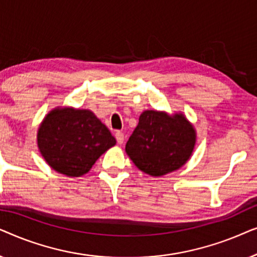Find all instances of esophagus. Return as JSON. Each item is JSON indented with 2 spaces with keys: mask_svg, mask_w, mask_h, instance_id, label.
Listing matches in <instances>:
<instances>
[{
  "mask_svg": "<svg viewBox=\"0 0 257 257\" xmlns=\"http://www.w3.org/2000/svg\"><path fill=\"white\" fill-rule=\"evenodd\" d=\"M115 139H117V143L118 144L124 143V133L120 132V131L115 132Z\"/></svg>",
  "mask_w": 257,
  "mask_h": 257,
  "instance_id": "esophagus-1",
  "label": "esophagus"
}]
</instances>
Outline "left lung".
Here are the masks:
<instances>
[{"label": "left lung", "mask_w": 257, "mask_h": 257, "mask_svg": "<svg viewBox=\"0 0 257 257\" xmlns=\"http://www.w3.org/2000/svg\"><path fill=\"white\" fill-rule=\"evenodd\" d=\"M195 145V131L184 114L147 110L126 143V153L137 167L153 177L180 168Z\"/></svg>", "instance_id": "obj_1"}]
</instances>
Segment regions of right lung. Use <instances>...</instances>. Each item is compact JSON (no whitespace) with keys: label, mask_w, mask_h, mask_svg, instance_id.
Instances as JSON below:
<instances>
[{"label":"right lung","mask_w":257,"mask_h":257,"mask_svg":"<svg viewBox=\"0 0 257 257\" xmlns=\"http://www.w3.org/2000/svg\"><path fill=\"white\" fill-rule=\"evenodd\" d=\"M37 143L51 168L68 177H80L115 145V139L91 111L65 107L52 110L44 118Z\"/></svg>","instance_id":"1"}]
</instances>
